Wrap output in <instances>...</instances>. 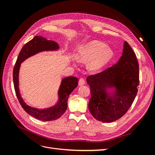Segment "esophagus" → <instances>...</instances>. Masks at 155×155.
<instances>
[{
  "instance_id": "obj_1",
  "label": "esophagus",
  "mask_w": 155,
  "mask_h": 155,
  "mask_svg": "<svg viewBox=\"0 0 155 155\" xmlns=\"http://www.w3.org/2000/svg\"><path fill=\"white\" fill-rule=\"evenodd\" d=\"M85 81L83 78H81L80 79H79V86H82L83 85H85Z\"/></svg>"
}]
</instances>
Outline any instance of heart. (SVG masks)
<instances>
[{"mask_svg":"<svg viewBox=\"0 0 155 155\" xmlns=\"http://www.w3.org/2000/svg\"><path fill=\"white\" fill-rule=\"evenodd\" d=\"M114 57V51L105 44L98 41H92L79 48L78 58L83 62H87L91 71H97L109 63Z\"/></svg>","mask_w":155,"mask_h":155,"instance_id":"obj_1","label":"heart"}]
</instances>
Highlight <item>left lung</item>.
<instances>
[{"label":"left lung","instance_id":"left-lung-1","mask_svg":"<svg viewBox=\"0 0 155 155\" xmlns=\"http://www.w3.org/2000/svg\"><path fill=\"white\" fill-rule=\"evenodd\" d=\"M87 82L91 93L88 109L94 118L109 123L122 117L133 103L139 85V64L127 42H124L117 63L89 76Z\"/></svg>","mask_w":155,"mask_h":155}]
</instances>
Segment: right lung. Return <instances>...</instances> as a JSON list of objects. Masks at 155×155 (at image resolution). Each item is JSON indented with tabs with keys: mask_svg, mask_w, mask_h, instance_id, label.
<instances>
[{
	"mask_svg": "<svg viewBox=\"0 0 155 155\" xmlns=\"http://www.w3.org/2000/svg\"><path fill=\"white\" fill-rule=\"evenodd\" d=\"M59 48V45L55 41L47 40L42 36H35L22 48L17 59L13 71L14 88L18 100L28 114L35 118L42 121H51L59 118L67 109L69 95L78 85L76 77L70 76L61 80L58 91L59 99L55 105L47 109H39L28 105L21 96L18 88V73L21 63L31 56L44 51H55Z\"/></svg>",
	"mask_w": 155,
	"mask_h": 155,
	"instance_id": "add662e5",
	"label": "right lung"
}]
</instances>
